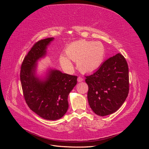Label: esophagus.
<instances>
[{
  "label": "esophagus",
  "mask_w": 149,
  "mask_h": 149,
  "mask_svg": "<svg viewBox=\"0 0 149 149\" xmlns=\"http://www.w3.org/2000/svg\"><path fill=\"white\" fill-rule=\"evenodd\" d=\"M83 81V78H81V77H80V76H79V77L78 78V82H82Z\"/></svg>",
  "instance_id": "obj_1"
}]
</instances>
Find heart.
I'll use <instances>...</instances> for the list:
<instances>
[{
    "mask_svg": "<svg viewBox=\"0 0 149 149\" xmlns=\"http://www.w3.org/2000/svg\"><path fill=\"white\" fill-rule=\"evenodd\" d=\"M65 55H61L60 64L66 68H71V61L76 62L78 68L88 73L97 70L104 61L106 49L101 42L80 40L71 43L65 49Z\"/></svg>",
    "mask_w": 149,
    "mask_h": 149,
    "instance_id": "b5f03b06",
    "label": "heart"
}]
</instances>
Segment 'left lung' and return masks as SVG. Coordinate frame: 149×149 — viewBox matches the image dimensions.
Returning <instances> with one entry per match:
<instances>
[{
	"label": "left lung",
	"mask_w": 149,
	"mask_h": 149,
	"mask_svg": "<svg viewBox=\"0 0 149 149\" xmlns=\"http://www.w3.org/2000/svg\"><path fill=\"white\" fill-rule=\"evenodd\" d=\"M88 100L94 113L105 116L118 111L129 93V68L120 53L109 58L92 74L86 77Z\"/></svg>",
	"instance_id": "obj_1"
}]
</instances>
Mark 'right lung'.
<instances>
[{
  "instance_id": "obj_1",
  "label": "right lung",
  "mask_w": 149,
  "mask_h": 149,
  "mask_svg": "<svg viewBox=\"0 0 149 149\" xmlns=\"http://www.w3.org/2000/svg\"><path fill=\"white\" fill-rule=\"evenodd\" d=\"M54 38L36 43L25 57L21 66L20 81L25 101L30 109L44 119L61 118L68 109V97L77 84V76L48 68L43 77L37 74L38 61L47 55Z\"/></svg>"
}]
</instances>
